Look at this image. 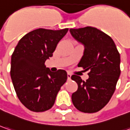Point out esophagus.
Wrapping results in <instances>:
<instances>
[{
    "mask_svg": "<svg viewBox=\"0 0 130 130\" xmlns=\"http://www.w3.org/2000/svg\"><path fill=\"white\" fill-rule=\"evenodd\" d=\"M67 77H68V80H70V78H71V75H70V73H68L67 74Z\"/></svg>",
    "mask_w": 130,
    "mask_h": 130,
    "instance_id": "obj_1",
    "label": "esophagus"
}]
</instances>
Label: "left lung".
<instances>
[{"mask_svg":"<svg viewBox=\"0 0 130 130\" xmlns=\"http://www.w3.org/2000/svg\"><path fill=\"white\" fill-rule=\"evenodd\" d=\"M72 36L85 46L83 56L78 66L88 70L86 81L73 75L78 84L72 94L75 107L84 113H94L104 108L116 89L120 75V55L113 39L92 26L70 29Z\"/></svg>","mask_w":130,"mask_h":130,"instance_id":"8db88e82","label":"left lung"}]
</instances>
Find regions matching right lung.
Returning a JSON list of instances; mask_svg holds the SVG:
<instances>
[{
	"label": "right lung",
	"instance_id": "add662e5",
	"mask_svg": "<svg viewBox=\"0 0 130 130\" xmlns=\"http://www.w3.org/2000/svg\"><path fill=\"white\" fill-rule=\"evenodd\" d=\"M68 31V28L33 30L21 39L12 54L13 85L19 99L30 111L42 112L51 109L67 80L65 70L52 73L44 63Z\"/></svg>",
	"mask_w": 130,
	"mask_h": 130
}]
</instances>
